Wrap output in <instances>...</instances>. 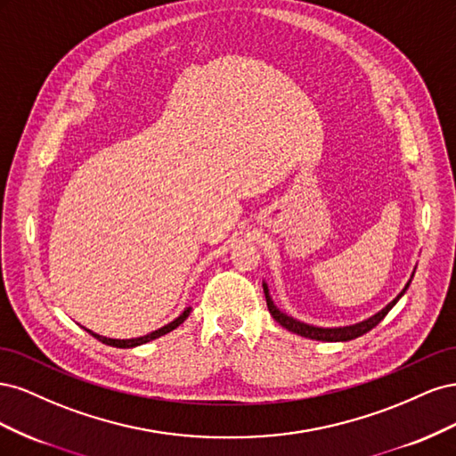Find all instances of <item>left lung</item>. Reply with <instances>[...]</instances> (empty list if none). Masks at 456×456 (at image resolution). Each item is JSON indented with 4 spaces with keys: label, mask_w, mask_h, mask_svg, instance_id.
Masks as SVG:
<instances>
[{
    "label": "left lung",
    "mask_w": 456,
    "mask_h": 456,
    "mask_svg": "<svg viewBox=\"0 0 456 456\" xmlns=\"http://www.w3.org/2000/svg\"><path fill=\"white\" fill-rule=\"evenodd\" d=\"M409 283H411V280H409ZM409 283L405 285L403 291L399 293V295L390 302L388 306L382 308L380 312H377V314L372 315V317H369V320L360 322V323H355V325H348V327H333V329H330V327H314V325L302 323V322L295 320V317L283 314L278 306L273 305V300H272V297H270V289H268V285H266L265 281H262V287H265L266 305H268V310H270L272 317H273V320L278 322L281 327H285L287 330H291V333H297V335H300V337L312 338V340H323V342H346V340H354V338H357V337H362V335L369 333V330H370L372 327H377V325L384 320L386 314H388V312L395 306V302L405 295Z\"/></svg>",
    "instance_id": "8db88e82"
}]
</instances>
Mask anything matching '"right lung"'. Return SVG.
Wrapping results in <instances>:
<instances>
[{
  "label": "right lung",
  "instance_id": "add662e5",
  "mask_svg": "<svg viewBox=\"0 0 456 456\" xmlns=\"http://www.w3.org/2000/svg\"><path fill=\"white\" fill-rule=\"evenodd\" d=\"M190 310L191 308H186L181 315L176 317V320H173L171 323H167V325H163L161 329H158V330H151L150 335H144V337H139V338H108V337H101V335H96V333H93V330H89V329H86L89 335H93L96 340H101L102 344H108V346H114V348H134V346H141V344H146V342H150V340H154V338H159V337H163V335H167V333H171L173 329H176L178 325H181L186 317L190 315Z\"/></svg>",
  "mask_w": 456,
  "mask_h": 456
}]
</instances>
